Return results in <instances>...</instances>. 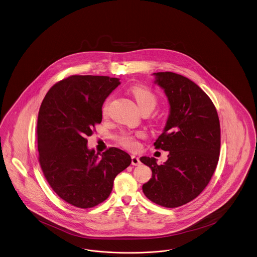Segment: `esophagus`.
Wrapping results in <instances>:
<instances>
[{"label": "esophagus", "instance_id": "obj_1", "mask_svg": "<svg viewBox=\"0 0 257 257\" xmlns=\"http://www.w3.org/2000/svg\"><path fill=\"white\" fill-rule=\"evenodd\" d=\"M132 165H141V161H140V159L138 158V157H136V156H132Z\"/></svg>", "mask_w": 257, "mask_h": 257}]
</instances>
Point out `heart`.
Listing matches in <instances>:
<instances>
[{"instance_id":"b5f03b06","label":"heart","mask_w":257,"mask_h":257,"mask_svg":"<svg viewBox=\"0 0 257 257\" xmlns=\"http://www.w3.org/2000/svg\"><path fill=\"white\" fill-rule=\"evenodd\" d=\"M131 94L133 95L135 101L138 104L140 110L142 112L150 111L152 112L158 104V96L154 92H152L149 88L144 86H135L131 89ZM112 98L109 97L105 100L102 106V113L106 115L109 111ZM143 134H132L129 132H123L120 134L116 140L117 143L123 146L124 148L129 150H135L138 148L137 139L142 138Z\"/></svg>"}]
</instances>
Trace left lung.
Wrapping results in <instances>:
<instances>
[{
  "label": "left lung",
  "instance_id": "1",
  "mask_svg": "<svg viewBox=\"0 0 257 257\" xmlns=\"http://www.w3.org/2000/svg\"><path fill=\"white\" fill-rule=\"evenodd\" d=\"M154 75L170 105L155 148L169 154L164 165H158L155 158H141L152 170L143 191L155 204L172 208L194 200L208 185L219 160L220 121L214 104L193 81L171 72Z\"/></svg>",
  "mask_w": 257,
  "mask_h": 257
}]
</instances>
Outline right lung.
<instances>
[{
  "label": "right lung",
  "mask_w": 257,
  "mask_h": 257,
  "mask_svg": "<svg viewBox=\"0 0 257 257\" xmlns=\"http://www.w3.org/2000/svg\"><path fill=\"white\" fill-rule=\"evenodd\" d=\"M119 84L109 76L71 75L53 85L42 101L37 120L42 171L52 190L76 207L104 202L116 175L131 164L118 148L99 158L87 146L86 138L102 120L103 103Z\"/></svg>",
  "instance_id": "right-lung-1"
}]
</instances>
